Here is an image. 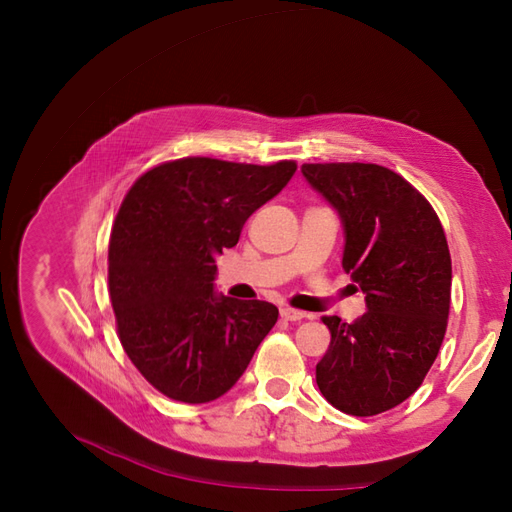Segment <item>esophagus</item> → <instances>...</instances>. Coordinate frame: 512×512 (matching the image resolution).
I'll return each mask as SVG.
<instances>
[{
	"mask_svg": "<svg viewBox=\"0 0 512 512\" xmlns=\"http://www.w3.org/2000/svg\"><path fill=\"white\" fill-rule=\"evenodd\" d=\"M280 317L286 321H301L305 317V313L299 309H292V307H280Z\"/></svg>",
	"mask_w": 512,
	"mask_h": 512,
	"instance_id": "34e87169",
	"label": "esophagus"
}]
</instances>
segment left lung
I'll list each match as a JSON object with an SVG mask.
<instances>
[{
    "label": "left lung",
    "mask_w": 512,
    "mask_h": 512,
    "mask_svg": "<svg viewBox=\"0 0 512 512\" xmlns=\"http://www.w3.org/2000/svg\"><path fill=\"white\" fill-rule=\"evenodd\" d=\"M301 172L338 213L342 267L367 309L351 324L324 317L332 340L315 380L336 409L378 415L407 400L438 357L450 309L448 242L432 205L388 168L305 164Z\"/></svg>",
    "instance_id": "obj_1"
}]
</instances>
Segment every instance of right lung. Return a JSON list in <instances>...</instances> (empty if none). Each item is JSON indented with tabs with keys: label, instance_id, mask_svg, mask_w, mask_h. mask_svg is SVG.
I'll return each instance as SVG.
<instances>
[{
	"label": "right lung",
	"instance_id": "obj_1",
	"mask_svg": "<svg viewBox=\"0 0 512 512\" xmlns=\"http://www.w3.org/2000/svg\"><path fill=\"white\" fill-rule=\"evenodd\" d=\"M297 172L184 157L132 184L110 238L120 342L143 378L174 400L224 396L278 321V307L215 292V259Z\"/></svg>",
	"mask_w": 512,
	"mask_h": 512
}]
</instances>
